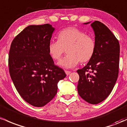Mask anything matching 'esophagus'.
<instances>
[{
	"label": "esophagus",
	"instance_id": "1",
	"mask_svg": "<svg viewBox=\"0 0 127 127\" xmlns=\"http://www.w3.org/2000/svg\"><path fill=\"white\" fill-rule=\"evenodd\" d=\"M65 74H66V75H68L70 74L71 71H65Z\"/></svg>",
	"mask_w": 127,
	"mask_h": 127
}]
</instances>
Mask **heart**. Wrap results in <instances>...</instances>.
Here are the masks:
<instances>
[{"mask_svg": "<svg viewBox=\"0 0 127 127\" xmlns=\"http://www.w3.org/2000/svg\"><path fill=\"white\" fill-rule=\"evenodd\" d=\"M96 44L94 38L76 28H68L59 32L58 41H51L48 51L52 59L59 61L65 50L68 54L58 65L64 68H74L80 62L86 63L94 55Z\"/></svg>", "mask_w": 127, "mask_h": 127, "instance_id": "b5f03b06", "label": "heart"}]
</instances>
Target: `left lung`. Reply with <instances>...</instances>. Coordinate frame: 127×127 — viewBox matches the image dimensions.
Returning a JSON list of instances; mask_svg holds the SVG:
<instances>
[{"instance_id":"1","label":"left lung","mask_w":127,"mask_h":127,"mask_svg":"<svg viewBox=\"0 0 127 127\" xmlns=\"http://www.w3.org/2000/svg\"><path fill=\"white\" fill-rule=\"evenodd\" d=\"M91 26L95 33L96 48L86 66L77 71L80 77L77 90L84 100L96 104L109 96L117 80L120 46L113 33L103 23L95 21Z\"/></svg>"}]
</instances>
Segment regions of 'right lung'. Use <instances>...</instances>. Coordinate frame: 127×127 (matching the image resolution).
<instances>
[{"mask_svg": "<svg viewBox=\"0 0 127 127\" xmlns=\"http://www.w3.org/2000/svg\"><path fill=\"white\" fill-rule=\"evenodd\" d=\"M55 29L49 24L28 26L15 37L9 50V69L14 86L26 101L38 107L55 97L58 82L66 77L48 53Z\"/></svg>", "mask_w": 127, "mask_h": 127, "instance_id": "1", "label": "right lung"}]
</instances>
